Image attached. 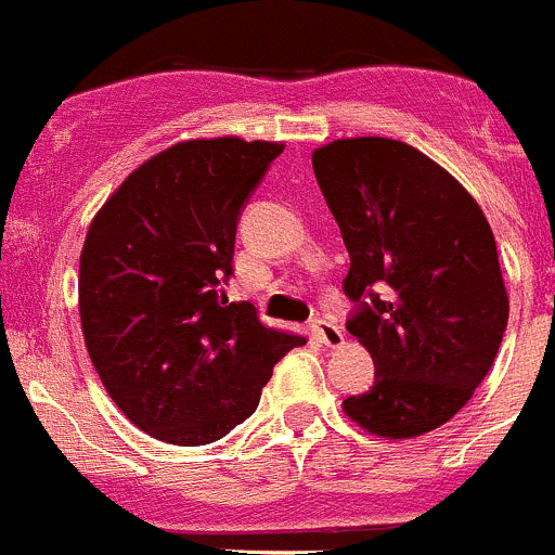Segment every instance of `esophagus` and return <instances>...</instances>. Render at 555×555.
Instances as JSON below:
<instances>
[{
  "label": "esophagus",
  "mask_w": 555,
  "mask_h": 555,
  "mask_svg": "<svg viewBox=\"0 0 555 555\" xmlns=\"http://www.w3.org/2000/svg\"><path fill=\"white\" fill-rule=\"evenodd\" d=\"M310 332H312V337L321 339V343L326 345V348H339V345L345 343L343 328L334 326L332 321H323V318H315V321L310 323Z\"/></svg>",
  "instance_id": "esophagus-1"
}]
</instances>
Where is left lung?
Here are the masks:
<instances>
[{"label":"left lung","instance_id":"1","mask_svg":"<svg viewBox=\"0 0 555 555\" xmlns=\"http://www.w3.org/2000/svg\"><path fill=\"white\" fill-rule=\"evenodd\" d=\"M359 301L348 332L375 361V386L345 415L386 440L448 424L493 366L509 299L496 240L469 191L435 158L388 137L312 151Z\"/></svg>","mask_w":555,"mask_h":555}]
</instances>
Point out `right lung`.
<instances>
[{"label":"right lung","mask_w":555,"mask_h":555,"mask_svg":"<svg viewBox=\"0 0 555 555\" xmlns=\"http://www.w3.org/2000/svg\"><path fill=\"white\" fill-rule=\"evenodd\" d=\"M283 142L183 140L142 162L93 216L80 250V326L120 413L169 446H207L259 408L301 334L229 301L240 210Z\"/></svg>","instance_id":"right-lung-1"}]
</instances>
